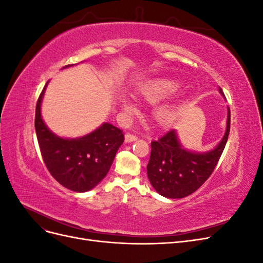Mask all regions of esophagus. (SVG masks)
<instances>
[{"label": "esophagus", "instance_id": "obj_1", "mask_svg": "<svg viewBox=\"0 0 263 263\" xmlns=\"http://www.w3.org/2000/svg\"><path fill=\"white\" fill-rule=\"evenodd\" d=\"M135 140H137L136 135H133L130 133H127L125 135V141L126 142H132V141H135Z\"/></svg>", "mask_w": 263, "mask_h": 263}]
</instances>
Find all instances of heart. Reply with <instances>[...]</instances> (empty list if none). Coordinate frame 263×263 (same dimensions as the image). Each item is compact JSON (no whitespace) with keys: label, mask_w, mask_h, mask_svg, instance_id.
<instances>
[{"label":"heart","mask_w":263,"mask_h":263,"mask_svg":"<svg viewBox=\"0 0 263 263\" xmlns=\"http://www.w3.org/2000/svg\"><path fill=\"white\" fill-rule=\"evenodd\" d=\"M181 84L170 79H159L150 82L141 90V95L150 103H157L165 98H169L180 90ZM122 104L127 110H134L135 105L129 98H123ZM179 110L173 106H162L158 109L157 119L163 126H170L177 121Z\"/></svg>","instance_id":"1"}]
</instances>
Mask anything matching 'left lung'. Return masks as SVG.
<instances>
[{
  "label": "left lung",
  "instance_id": "left-lung-1",
  "mask_svg": "<svg viewBox=\"0 0 263 263\" xmlns=\"http://www.w3.org/2000/svg\"><path fill=\"white\" fill-rule=\"evenodd\" d=\"M219 93L224 97L221 89ZM230 130V109L227 110V126L219 144L208 153H193L182 147L176 129L151 141V154L147 176L157 192L169 198L185 197L210 178L224 151Z\"/></svg>",
  "mask_w": 263,
  "mask_h": 263
}]
</instances>
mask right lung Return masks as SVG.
<instances>
[{
    "instance_id": "add662e5",
    "label": "right lung",
    "mask_w": 263,
    "mask_h": 263,
    "mask_svg": "<svg viewBox=\"0 0 263 263\" xmlns=\"http://www.w3.org/2000/svg\"><path fill=\"white\" fill-rule=\"evenodd\" d=\"M69 65L63 68H68ZM36 104L35 129L44 162L51 176L62 186L74 192H87L97 186L109 171L118 148L124 142L123 132L104 123L79 138H62L53 134L42 118L41 106L45 94Z\"/></svg>"
}]
</instances>
